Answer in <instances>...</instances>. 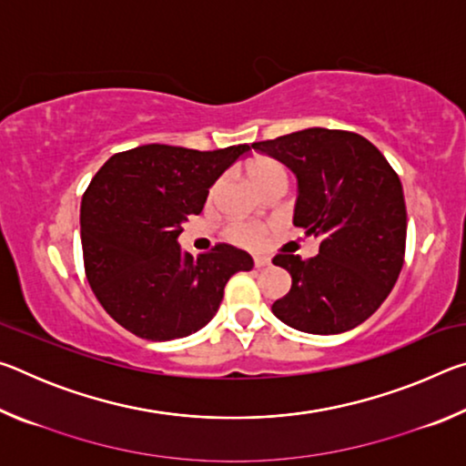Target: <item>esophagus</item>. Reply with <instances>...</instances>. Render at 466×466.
Masks as SVG:
<instances>
[{
    "label": "esophagus",
    "mask_w": 466,
    "mask_h": 466,
    "mask_svg": "<svg viewBox=\"0 0 466 466\" xmlns=\"http://www.w3.org/2000/svg\"><path fill=\"white\" fill-rule=\"evenodd\" d=\"M269 265H271V258L255 257V267H257V269H263V267H269Z\"/></svg>",
    "instance_id": "esophagus-1"
}]
</instances>
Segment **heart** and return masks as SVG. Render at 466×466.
Here are the masks:
<instances>
[{"label":"heart","instance_id":"heart-1","mask_svg":"<svg viewBox=\"0 0 466 466\" xmlns=\"http://www.w3.org/2000/svg\"><path fill=\"white\" fill-rule=\"evenodd\" d=\"M250 178L252 183L261 188L265 185L275 183V180H283V183H286L288 175H286V168H283L279 162L269 160V157H258V160L250 164ZM219 188H222V180H218V183L211 187L209 199H216ZM230 238L247 248H258L265 244L267 228L258 224H234L230 228Z\"/></svg>","mask_w":466,"mask_h":466}]
</instances>
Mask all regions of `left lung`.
I'll use <instances>...</instances> for the list:
<instances>
[{
	"mask_svg": "<svg viewBox=\"0 0 466 466\" xmlns=\"http://www.w3.org/2000/svg\"><path fill=\"white\" fill-rule=\"evenodd\" d=\"M298 178L294 226L320 238L319 255L273 263L291 288L271 310L288 327L337 335L380 309L405 261L407 209L399 175L374 144L351 131L310 127L255 141Z\"/></svg>",
	"mask_w": 466,
	"mask_h": 466,
	"instance_id": "1",
	"label": "left lung"
}]
</instances>
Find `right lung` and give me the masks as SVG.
<instances>
[{
	"label": "right lung",
	"instance_id": "obj_1",
	"mask_svg": "<svg viewBox=\"0 0 466 466\" xmlns=\"http://www.w3.org/2000/svg\"><path fill=\"white\" fill-rule=\"evenodd\" d=\"M250 146L214 152L147 144L108 157L82 197L86 278L123 329L170 341L203 329L222 304L228 279L252 269V257L216 244L193 257L178 244L209 188Z\"/></svg>",
	"mask_w": 466,
	"mask_h": 466
}]
</instances>
